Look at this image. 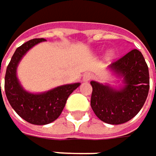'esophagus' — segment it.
<instances>
[{
	"mask_svg": "<svg viewBox=\"0 0 156 156\" xmlns=\"http://www.w3.org/2000/svg\"><path fill=\"white\" fill-rule=\"evenodd\" d=\"M93 78V75L91 73H86L83 77V81L84 82H88Z\"/></svg>",
	"mask_w": 156,
	"mask_h": 156,
	"instance_id": "1",
	"label": "esophagus"
}]
</instances>
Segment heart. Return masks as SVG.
Returning a JSON list of instances; mask_svg holds the SVG:
<instances>
[{
    "mask_svg": "<svg viewBox=\"0 0 156 156\" xmlns=\"http://www.w3.org/2000/svg\"><path fill=\"white\" fill-rule=\"evenodd\" d=\"M114 55H115L114 51H108V53H107V59H108V60H112V59L114 57Z\"/></svg>",
    "mask_w": 156,
    "mask_h": 156,
    "instance_id": "obj_1",
    "label": "heart"
}]
</instances>
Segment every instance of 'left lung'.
<instances>
[{
  "label": "left lung",
  "instance_id": "8db88e82",
  "mask_svg": "<svg viewBox=\"0 0 156 156\" xmlns=\"http://www.w3.org/2000/svg\"><path fill=\"white\" fill-rule=\"evenodd\" d=\"M109 69L123 78L124 85L116 89L91 81V107L100 120L118 125L131 120L144 105L149 91L148 67L142 53L133 49L111 64Z\"/></svg>",
  "mask_w": 156,
  "mask_h": 156
}]
</instances>
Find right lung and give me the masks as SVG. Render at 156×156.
<instances>
[{"label": "right lung", "mask_w": 156, "mask_h": 156, "mask_svg": "<svg viewBox=\"0 0 156 156\" xmlns=\"http://www.w3.org/2000/svg\"><path fill=\"white\" fill-rule=\"evenodd\" d=\"M44 38L27 41L15 51L5 74V94L14 111L22 119L35 125H45L56 120L62 113L69 94L80 83L57 87L47 92L32 94L26 91L17 78V68L22 57Z\"/></svg>", "instance_id": "add662e5"}]
</instances>
